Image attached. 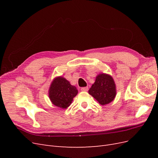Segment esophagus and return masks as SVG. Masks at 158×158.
Returning <instances> with one entry per match:
<instances>
[{
  "mask_svg": "<svg viewBox=\"0 0 158 158\" xmlns=\"http://www.w3.org/2000/svg\"><path fill=\"white\" fill-rule=\"evenodd\" d=\"M88 90V87H83L81 88V91H83V92H87Z\"/></svg>",
  "mask_w": 158,
  "mask_h": 158,
  "instance_id": "34e87169",
  "label": "esophagus"
}]
</instances>
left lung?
<instances>
[{
    "mask_svg": "<svg viewBox=\"0 0 158 158\" xmlns=\"http://www.w3.org/2000/svg\"><path fill=\"white\" fill-rule=\"evenodd\" d=\"M88 93L102 106L113 101L117 92L116 85L111 76L104 73L98 74Z\"/></svg>",
    "mask_w": 158,
    "mask_h": 158,
    "instance_id": "8db88e82",
    "label": "left lung"
}]
</instances>
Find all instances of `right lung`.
I'll return each instance as SVG.
<instances>
[{"label":"right lung","instance_id":"obj_1","mask_svg":"<svg viewBox=\"0 0 158 158\" xmlns=\"http://www.w3.org/2000/svg\"><path fill=\"white\" fill-rule=\"evenodd\" d=\"M77 94L76 88L61 76L52 80L49 89V96L52 103L62 109L67 108Z\"/></svg>","mask_w":158,"mask_h":158}]
</instances>
